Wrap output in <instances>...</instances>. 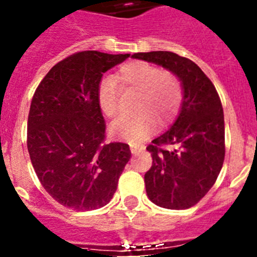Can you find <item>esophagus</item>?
Listing matches in <instances>:
<instances>
[{"label":"esophagus","instance_id":"obj_1","mask_svg":"<svg viewBox=\"0 0 257 257\" xmlns=\"http://www.w3.org/2000/svg\"><path fill=\"white\" fill-rule=\"evenodd\" d=\"M131 153L133 154H136V153H139L140 151H143V147H139V145H131Z\"/></svg>","mask_w":257,"mask_h":257}]
</instances>
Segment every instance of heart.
Returning <instances> with one entry per match:
<instances>
[{
	"label": "heart",
	"mask_w": 257,
	"mask_h": 257,
	"mask_svg": "<svg viewBox=\"0 0 257 257\" xmlns=\"http://www.w3.org/2000/svg\"><path fill=\"white\" fill-rule=\"evenodd\" d=\"M117 81L122 87L142 91L138 109L139 114L122 117L110 126V134L118 139L139 143L153 133L157 118L161 124L172 121L181 108L184 87L176 74L163 70L147 61L126 63L118 69ZM118 88L115 79L105 77L97 88V101L101 112L108 118L119 114Z\"/></svg>",
	"instance_id": "heart-1"
}]
</instances>
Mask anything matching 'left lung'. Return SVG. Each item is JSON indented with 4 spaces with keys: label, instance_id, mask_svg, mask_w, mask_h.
<instances>
[{
    "label": "left lung",
    "instance_id": "8db88e82",
    "mask_svg": "<svg viewBox=\"0 0 257 257\" xmlns=\"http://www.w3.org/2000/svg\"><path fill=\"white\" fill-rule=\"evenodd\" d=\"M133 58L162 65L183 83L184 99L178 119L147 147L153 163L144 181L149 199L157 206L185 210L207 194L224 163L221 100L211 79L190 59L170 51L136 52Z\"/></svg>",
    "mask_w": 257,
    "mask_h": 257
}]
</instances>
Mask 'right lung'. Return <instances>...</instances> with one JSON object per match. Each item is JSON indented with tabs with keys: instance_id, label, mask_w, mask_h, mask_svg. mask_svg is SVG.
I'll return each instance as SVG.
<instances>
[{
	"instance_id": "add662e5",
	"label": "right lung",
	"mask_w": 257,
	"mask_h": 257,
	"mask_svg": "<svg viewBox=\"0 0 257 257\" xmlns=\"http://www.w3.org/2000/svg\"><path fill=\"white\" fill-rule=\"evenodd\" d=\"M130 54L81 51L59 61L36 88L28 147L38 180L64 207L91 211L109 203L131 158L126 143H105L97 101L103 73Z\"/></svg>"
}]
</instances>
